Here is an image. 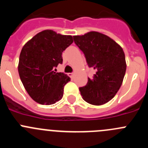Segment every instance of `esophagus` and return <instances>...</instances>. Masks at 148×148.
Returning <instances> with one entry per match:
<instances>
[{"label":"esophagus","mask_w":148,"mask_h":148,"mask_svg":"<svg viewBox=\"0 0 148 148\" xmlns=\"http://www.w3.org/2000/svg\"><path fill=\"white\" fill-rule=\"evenodd\" d=\"M68 75H69V76L70 77V78H73V77H74V73H68Z\"/></svg>","instance_id":"34e87169"}]
</instances>
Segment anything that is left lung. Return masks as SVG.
<instances>
[{
    "label": "left lung",
    "mask_w": 148,
    "mask_h": 148,
    "mask_svg": "<svg viewBox=\"0 0 148 148\" xmlns=\"http://www.w3.org/2000/svg\"><path fill=\"white\" fill-rule=\"evenodd\" d=\"M74 42L84 53L89 67L95 70L86 86L79 88L86 102L95 106L111 101L123 83L126 63L123 50L108 36L91 32L73 36Z\"/></svg>",
    "instance_id": "8db88e82"
}]
</instances>
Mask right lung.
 <instances>
[{"instance_id": "obj_1", "label": "right lung", "mask_w": 148, "mask_h": 148, "mask_svg": "<svg viewBox=\"0 0 148 148\" xmlns=\"http://www.w3.org/2000/svg\"><path fill=\"white\" fill-rule=\"evenodd\" d=\"M73 42L72 36L45 30L22 48L19 75L25 90L34 101L51 105L62 98L64 86L70 78L55 70L63 62L62 52Z\"/></svg>"}]
</instances>
